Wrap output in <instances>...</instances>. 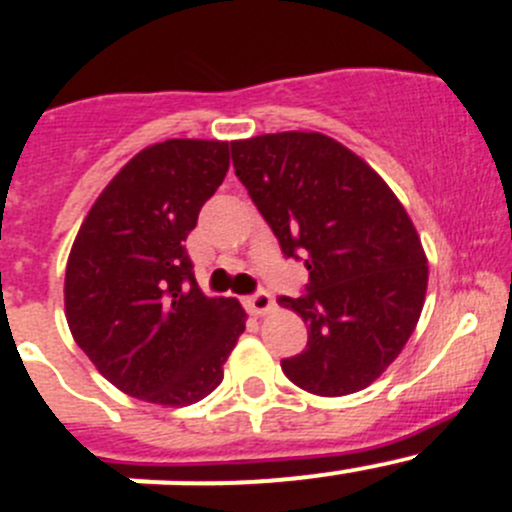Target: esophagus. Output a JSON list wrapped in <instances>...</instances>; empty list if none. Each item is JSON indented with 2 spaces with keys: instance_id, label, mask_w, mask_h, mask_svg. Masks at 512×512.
<instances>
[{
  "instance_id": "34e87169",
  "label": "esophagus",
  "mask_w": 512,
  "mask_h": 512,
  "mask_svg": "<svg viewBox=\"0 0 512 512\" xmlns=\"http://www.w3.org/2000/svg\"><path fill=\"white\" fill-rule=\"evenodd\" d=\"M245 307L250 309L252 314H267V312H272V309H275V299H272L270 292L260 289V292L245 297Z\"/></svg>"
}]
</instances>
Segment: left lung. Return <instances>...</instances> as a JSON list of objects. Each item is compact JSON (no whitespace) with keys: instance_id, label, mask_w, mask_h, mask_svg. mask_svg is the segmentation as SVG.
<instances>
[{"instance_id":"left-lung-1","label":"left lung","mask_w":512,"mask_h":512,"mask_svg":"<svg viewBox=\"0 0 512 512\" xmlns=\"http://www.w3.org/2000/svg\"><path fill=\"white\" fill-rule=\"evenodd\" d=\"M230 148L285 257L309 270L307 294L277 299L307 324V347L282 371L317 396L366 389L406 347L426 297V252L409 213L376 170L322 133Z\"/></svg>"}]
</instances>
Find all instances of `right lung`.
Returning <instances> with one entry per match:
<instances>
[{
  "mask_svg": "<svg viewBox=\"0 0 512 512\" xmlns=\"http://www.w3.org/2000/svg\"><path fill=\"white\" fill-rule=\"evenodd\" d=\"M227 168L225 141L143 148L103 188L71 247L66 322L96 369L133 399H205L245 332V309L205 297L183 245Z\"/></svg>",
  "mask_w": 512,
  "mask_h": 512,
  "instance_id": "1",
  "label": "right lung"
}]
</instances>
